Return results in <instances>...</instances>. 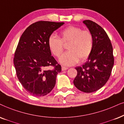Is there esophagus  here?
Listing matches in <instances>:
<instances>
[{
	"label": "esophagus",
	"mask_w": 124,
	"mask_h": 124,
	"mask_svg": "<svg viewBox=\"0 0 124 124\" xmlns=\"http://www.w3.org/2000/svg\"><path fill=\"white\" fill-rule=\"evenodd\" d=\"M68 69V67H65V66H62V71H65V70H66Z\"/></svg>",
	"instance_id": "obj_1"
}]
</instances>
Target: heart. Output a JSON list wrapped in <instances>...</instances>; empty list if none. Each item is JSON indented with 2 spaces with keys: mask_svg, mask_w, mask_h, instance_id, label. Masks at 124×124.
<instances>
[{
  "mask_svg": "<svg viewBox=\"0 0 124 124\" xmlns=\"http://www.w3.org/2000/svg\"><path fill=\"white\" fill-rule=\"evenodd\" d=\"M68 51L63 53L59 58V62L66 66L74 65L79 59L86 60L93 48L94 39L89 30H82L80 27L69 26L61 32V38L52 34L47 40L48 48L55 57H59L63 51L64 44L68 43Z\"/></svg>",
  "mask_w": 124,
  "mask_h": 124,
  "instance_id": "obj_1",
  "label": "heart"
}]
</instances>
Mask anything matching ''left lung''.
<instances>
[{
  "label": "left lung",
  "instance_id": "8db88e82",
  "mask_svg": "<svg viewBox=\"0 0 124 124\" xmlns=\"http://www.w3.org/2000/svg\"><path fill=\"white\" fill-rule=\"evenodd\" d=\"M93 35L94 45L88 60L76 67L77 75L73 83L78 90L92 93L101 88L110 77L114 65L113 47L105 31L90 20L83 22Z\"/></svg>",
  "mask_w": 124,
  "mask_h": 124
}]
</instances>
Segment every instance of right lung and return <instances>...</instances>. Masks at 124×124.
I'll return each instance as SVG.
<instances>
[{
  "label": "right lung",
  "instance_id": "add662e5",
  "mask_svg": "<svg viewBox=\"0 0 124 124\" xmlns=\"http://www.w3.org/2000/svg\"><path fill=\"white\" fill-rule=\"evenodd\" d=\"M64 23L37 22L29 26L20 37L14 63L20 84L33 96L46 95L55 85L61 66L51 55L47 40L49 36Z\"/></svg>",
  "mask_w": 124,
  "mask_h": 124
}]
</instances>
